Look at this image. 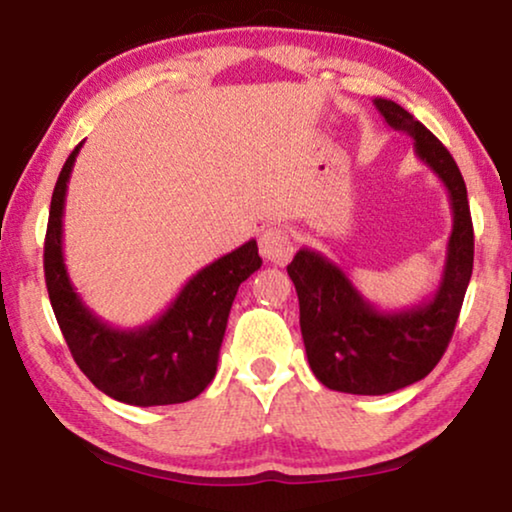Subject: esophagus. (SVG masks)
Returning <instances> with one entry per match:
<instances>
[{
  "label": "esophagus",
  "instance_id": "1",
  "mask_svg": "<svg viewBox=\"0 0 512 512\" xmlns=\"http://www.w3.org/2000/svg\"><path fill=\"white\" fill-rule=\"evenodd\" d=\"M260 252L264 260L274 264H285L295 252V243L283 227H269L260 236Z\"/></svg>",
  "mask_w": 512,
  "mask_h": 512
}]
</instances>
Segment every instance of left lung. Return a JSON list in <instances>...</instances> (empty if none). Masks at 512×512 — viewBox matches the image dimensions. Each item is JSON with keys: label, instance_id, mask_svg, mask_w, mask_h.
Returning <instances> with one entry per match:
<instances>
[{"label": "left lung", "instance_id": "left-lung-1", "mask_svg": "<svg viewBox=\"0 0 512 512\" xmlns=\"http://www.w3.org/2000/svg\"><path fill=\"white\" fill-rule=\"evenodd\" d=\"M374 107L393 131L410 135L414 154L440 177L454 222L438 290L410 309H377L344 269L311 248L299 250L288 264L311 370L320 384L353 395L393 393L440 363L473 274V222L466 182L452 154L398 102L374 98Z\"/></svg>", "mask_w": 512, "mask_h": 512}]
</instances>
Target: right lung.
Listing matches in <instances>:
<instances>
[{
  "label": "right lung",
  "mask_w": 512,
  "mask_h": 512,
  "mask_svg": "<svg viewBox=\"0 0 512 512\" xmlns=\"http://www.w3.org/2000/svg\"><path fill=\"white\" fill-rule=\"evenodd\" d=\"M81 145L67 156L51 196L44 274L53 313L79 370L109 398L138 407L187 403L215 377L238 285L262 267L257 241L250 238L194 274L152 323L112 327L81 302L65 267V194Z\"/></svg>",
  "instance_id": "obj_1"
}]
</instances>
